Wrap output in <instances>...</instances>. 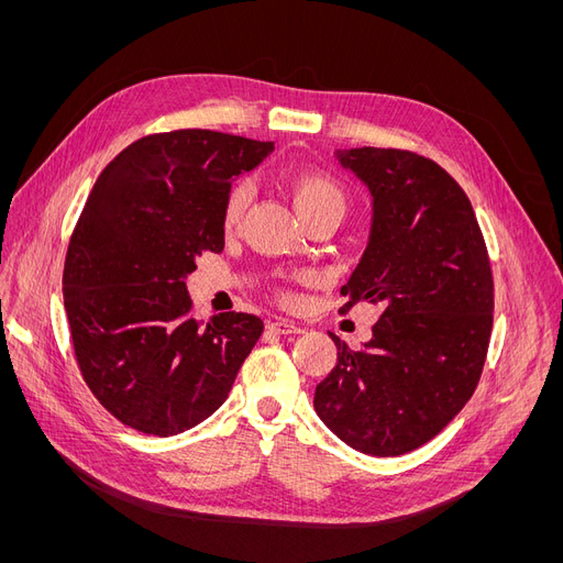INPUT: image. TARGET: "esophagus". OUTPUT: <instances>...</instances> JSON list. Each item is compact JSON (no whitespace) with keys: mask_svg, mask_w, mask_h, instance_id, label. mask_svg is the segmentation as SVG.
Here are the masks:
<instances>
[{"mask_svg":"<svg viewBox=\"0 0 563 563\" xmlns=\"http://www.w3.org/2000/svg\"><path fill=\"white\" fill-rule=\"evenodd\" d=\"M266 331L272 333H278V335H297V333H303L301 327H297L294 321H287V319H274L266 323Z\"/></svg>","mask_w":563,"mask_h":563,"instance_id":"34e87169","label":"esophagus"}]
</instances>
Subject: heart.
Listing matches in <instances>:
<instances>
[{
  "instance_id": "b5f03b06",
  "label": "heart",
  "mask_w": 563,
  "mask_h": 563,
  "mask_svg": "<svg viewBox=\"0 0 563 563\" xmlns=\"http://www.w3.org/2000/svg\"><path fill=\"white\" fill-rule=\"evenodd\" d=\"M287 194L297 207L299 217L303 223L319 219V217H340L346 210V194L344 189L333 180V177L323 175L312 168H299L291 170L287 177ZM251 200V187L249 183H234L221 205V225L223 230H234L240 225L246 205ZM289 299V297H283Z\"/></svg>"
}]
</instances>
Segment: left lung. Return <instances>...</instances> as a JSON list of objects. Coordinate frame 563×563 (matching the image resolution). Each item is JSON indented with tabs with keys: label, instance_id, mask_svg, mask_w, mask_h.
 Segmentation results:
<instances>
[{
	"label": "left lung",
	"instance_id": "obj_1",
	"mask_svg": "<svg viewBox=\"0 0 563 563\" xmlns=\"http://www.w3.org/2000/svg\"><path fill=\"white\" fill-rule=\"evenodd\" d=\"M338 159L374 198L340 314L361 301L383 314L358 351L331 333L338 363L314 410L349 448L399 456L435 438L477 388L493 329L490 260L465 191L433 159L369 145Z\"/></svg>",
	"mask_w": 563,
	"mask_h": 563
}]
</instances>
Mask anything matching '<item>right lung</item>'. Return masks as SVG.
<instances>
[{
    "instance_id": "1",
    "label": "right lung",
    "mask_w": 563,
    "mask_h": 563,
    "mask_svg": "<svg viewBox=\"0 0 563 563\" xmlns=\"http://www.w3.org/2000/svg\"><path fill=\"white\" fill-rule=\"evenodd\" d=\"M274 151L212 130L147 134L100 173L73 230L64 306L77 367L111 416L147 435L183 433L225 401L262 335L255 314L194 319L185 278L223 251L232 177Z\"/></svg>"
}]
</instances>
